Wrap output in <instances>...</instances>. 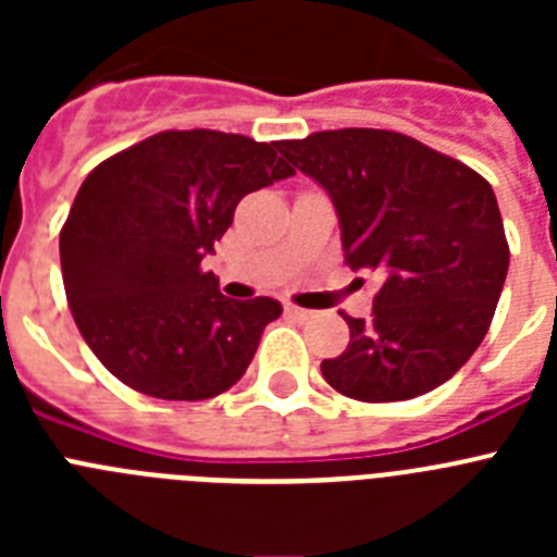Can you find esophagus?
Wrapping results in <instances>:
<instances>
[{"label":"esophagus","mask_w":557,"mask_h":557,"mask_svg":"<svg viewBox=\"0 0 557 557\" xmlns=\"http://www.w3.org/2000/svg\"><path fill=\"white\" fill-rule=\"evenodd\" d=\"M284 312H287L289 318H293V321H298V323L312 321V318H314V312H309V309H304V307H295V304H284Z\"/></svg>","instance_id":"esophagus-1"}]
</instances>
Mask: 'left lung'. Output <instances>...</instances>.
<instances>
[{
  "label": "left lung",
  "instance_id": "8db88e82",
  "mask_svg": "<svg viewBox=\"0 0 557 557\" xmlns=\"http://www.w3.org/2000/svg\"><path fill=\"white\" fill-rule=\"evenodd\" d=\"M278 150L329 191L348 268L382 275L371 318L343 314L351 339L323 359V379L357 401H405L444 385L480 348L508 275L488 181L376 127L321 131Z\"/></svg>",
  "mask_w": 557,
  "mask_h": 557
}]
</instances>
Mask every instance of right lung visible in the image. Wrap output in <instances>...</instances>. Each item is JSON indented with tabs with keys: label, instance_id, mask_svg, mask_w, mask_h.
Returning <instances> with one entry per match:
<instances>
[{
	"label": "right lung",
	"instance_id": "1",
	"mask_svg": "<svg viewBox=\"0 0 557 557\" xmlns=\"http://www.w3.org/2000/svg\"><path fill=\"white\" fill-rule=\"evenodd\" d=\"M278 141L164 131L88 172L61 228L66 301L83 339L133 391L220 396L248 371L273 298L234 301L200 262L248 191L289 178Z\"/></svg>",
	"mask_w": 557,
	"mask_h": 557
}]
</instances>
